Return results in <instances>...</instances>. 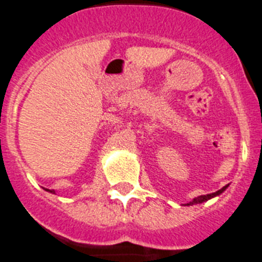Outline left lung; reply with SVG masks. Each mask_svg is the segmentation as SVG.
<instances>
[{
    "label": "left lung",
    "mask_w": 262,
    "mask_h": 262,
    "mask_svg": "<svg viewBox=\"0 0 262 262\" xmlns=\"http://www.w3.org/2000/svg\"><path fill=\"white\" fill-rule=\"evenodd\" d=\"M227 187H228V185H225V187H223V188L219 189V191L213 192V193H208V195H201V196H199V198L193 199V200H192L191 203H189V204H191V205L199 204V203H203V201L209 200V199H212V198H214V196H217V195H220V193H223V191H225V188H227Z\"/></svg>",
    "instance_id": "8db88e82"
}]
</instances>
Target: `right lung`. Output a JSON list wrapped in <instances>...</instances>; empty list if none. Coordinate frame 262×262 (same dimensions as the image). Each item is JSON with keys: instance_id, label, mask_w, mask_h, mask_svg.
<instances>
[{"instance_id": "add662e5", "label": "right lung", "mask_w": 262, "mask_h": 262, "mask_svg": "<svg viewBox=\"0 0 262 262\" xmlns=\"http://www.w3.org/2000/svg\"><path fill=\"white\" fill-rule=\"evenodd\" d=\"M50 192H53V189H51V191H50Z\"/></svg>"}]
</instances>
